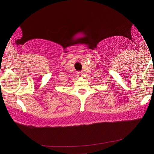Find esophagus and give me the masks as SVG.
Here are the masks:
<instances>
[{
	"label": "esophagus",
	"mask_w": 154,
	"mask_h": 154,
	"mask_svg": "<svg viewBox=\"0 0 154 154\" xmlns=\"http://www.w3.org/2000/svg\"><path fill=\"white\" fill-rule=\"evenodd\" d=\"M83 73V72H77V75L78 76H82Z\"/></svg>",
	"instance_id": "34e87169"
}]
</instances>
